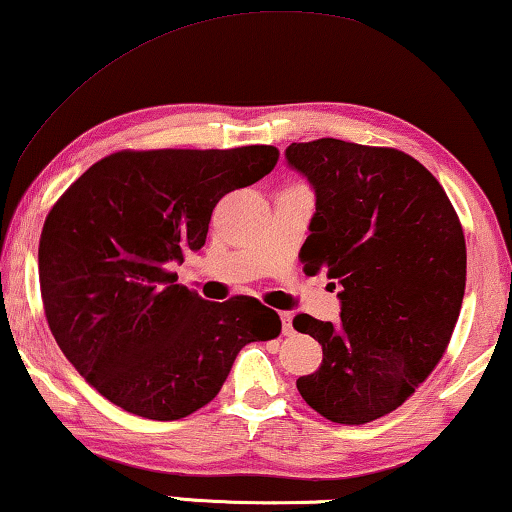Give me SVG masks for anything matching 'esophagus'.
Masks as SVG:
<instances>
[{
  "label": "esophagus",
  "instance_id": "1",
  "mask_svg": "<svg viewBox=\"0 0 512 512\" xmlns=\"http://www.w3.org/2000/svg\"><path fill=\"white\" fill-rule=\"evenodd\" d=\"M280 322H282V335H292V315L289 312H280Z\"/></svg>",
  "mask_w": 512,
  "mask_h": 512
}]
</instances>
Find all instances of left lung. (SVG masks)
<instances>
[{
  "instance_id": "1",
  "label": "left lung",
  "mask_w": 512,
  "mask_h": 512,
  "mask_svg": "<svg viewBox=\"0 0 512 512\" xmlns=\"http://www.w3.org/2000/svg\"><path fill=\"white\" fill-rule=\"evenodd\" d=\"M285 160L315 190L303 271L340 289V324L294 317L324 352L296 388L333 423H370L446 352L467 282L462 225L439 181L398 149L322 137L292 142Z\"/></svg>"
}]
</instances>
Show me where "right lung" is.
Masks as SVG:
<instances>
[{"label":"right lung","instance_id":"1","mask_svg":"<svg viewBox=\"0 0 512 512\" xmlns=\"http://www.w3.org/2000/svg\"><path fill=\"white\" fill-rule=\"evenodd\" d=\"M278 149L117 151L59 197L38 243L45 317L73 368L103 398L179 421L216 398L241 347L280 317L253 296L213 303L177 285L207 241L211 211L269 174Z\"/></svg>","mask_w":512,"mask_h":512}]
</instances>
